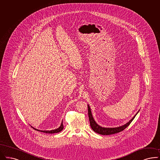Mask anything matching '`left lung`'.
<instances>
[{"mask_svg": "<svg viewBox=\"0 0 160 160\" xmlns=\"http://www.w3.org/2000/svg\"><path fill=\"white\" fill-rule=\"evenodd\" d=\"M88 117L89 122H90V126H91L92 129L94 130L95 132L99 133L100 135H112V134L117 133H118V132L124 130V129H126L130 124V123L132 122V120L135 118L137 114L139 112V110L138 112H136V114L126 124L118 126V127H115V128H104V127L101 126L96 123V122L95 121L94 118L92 116L91 108L88 104Z\"/></svg>", "mask_w": 160, "mask_h": 160, "instance_id": "left-lung-1", "label": "left lung"}]
</instances>
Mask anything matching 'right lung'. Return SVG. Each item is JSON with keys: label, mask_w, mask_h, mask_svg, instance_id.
<instances>
[{"label": "right lung", "mask_w": 160, "mask_h": 160, "mask_svg": "<svg viewBox=\"0 0 160 160\" xmlns=\"http://www.w3.org/2000/svg\"><path fill=\"white\" fill-rule=\"evenodd\" d=\"M35 130H38V131H40V132H44V133H59L60 131L63 130V120L61 123V124L59 128H58V129H54V130H38V129H37L36 128H33Z\"/></svg>", "instance_id": "right-lung-1"}]
</instances>
